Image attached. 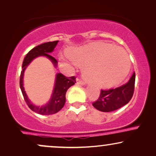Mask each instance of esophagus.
<instances>
[{
    "label": "esophagus",
    "instance_id": "1",
    "mask_svg": "<svg viewBox=\"0 0 156 156\" xmlns=\"http://www.w3.org/2000/svg\"><path fill=\"white\" fill-rule=\"evenodd\" d=\"M76 81L78 84H80V85H86V82L83 80L80 79V78H77Z\"/></svg>",
    "mask_w": 156,
    "mask_h": 156
}]
</instances>
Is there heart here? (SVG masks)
Returning a JSON list of instances; mask_svg holds the SVG:
<instances>
[{"instance_id": "obj_1", "label": "heart", "mask_w": 156, "mask_h": 156, "mask_svg": "<svg viewBox=\"0 0 156 156\" xmlns=\"http://www.w3.org/2000/svg\"><path fill=\"white\" fill-rule=\"evenodd\" d=\"M67 54L75 63L83 67V74L90 83L100 87L118 85L128 76L130 62L126 52L105 42H95L67 50ZM60 60H67L61 55Z\"/></svg>"}]
</instances>
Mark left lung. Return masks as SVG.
<instances>
[{"label":"left lung","mask_w":156,"mask_h":156,"mask_svg":"<svg viewBox=\"0 0 156 156\" xmlns=\"http://www.w3.org/2000/svg\"><path fill=\"white\" fill-rule=\"evenodd\" d=\"M135 73L127 82L116 89L101 90L99 99L92 103L93 106L103 112H110L124 106L130 101L133 94Z\"/></svg>","instance_id":"left-lung-1"}]
</instances>
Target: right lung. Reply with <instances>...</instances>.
<instances>
[{"label":"right lung","instance_id":"obj_1","mask_svg":"<svg viewBox=\"0 0 156 156\" xmlns=\"http://www.w3.org/2000/svg\"><path fill=\"white\" fill-rule=\"evenodd\" d=\"M58 42V41L48 42L34 48L28 52L23 62L22 71H21L20 78V87L22 91L23 98H24L27 105L33 112L42 114V115H51V114H55L63 108L66 101V92L69 87H72L76 83V78L74 76L66 77L62 73H57L55 75L53 92H52L49 101L44 105H37L34 104L30 101L26 91H25L24 84H23L24 73L27 67L29 65L32 61L39 56H44L48 58L52 62L53 66L55 67H57L58 62L54 57L50 55V53L54 51V48L57 45Z\"/></svg>","mask_w":156,"mask_h":156}]
</instances>
